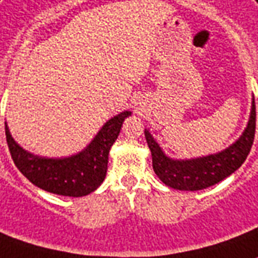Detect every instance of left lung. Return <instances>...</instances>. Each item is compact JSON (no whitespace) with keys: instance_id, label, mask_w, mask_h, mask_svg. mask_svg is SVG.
I'll return each mask as SVG.
<instances>
[{"instance_id":"obj_1","label":"left lung","mask_w":258,"mask_h":258,"mask_svg":"<svg viewBox=\"0 0 258 258\" xmlns=\"http://www.w3.org/2000/svg\"><path fill=\"white\" fill-rule=\"evenodd\" d=\"M255 134V104L253 100L247 128L237 141L222 152L198 159L173 160L162 152L149 131H145L152 152V166L163 183L176 190L196 191L217 184L242 166L251 149Z\"/></svg>"}]
</instances>
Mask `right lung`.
Masks as SVG:
<instances>
[{
    "label": "right lung",
    "instance_id": "obj_1",
    "mask_svg": "<svg viewBox=\"0 0 258 258\" xmlns=\"http://www.w3.org/2000/svg\"><path fill=\"white\" fill-rule=\"evenodd\" d=\"M130 114L123 111L110 118L89 147L71 158L47 159L29 154L14 141L5 124L7 144L15 166L29 181L53 194L82 197L102 184L107 172L109 151Z\"/></svg>",
    "mask_w": 258,
    "mask_h": 258
}]
</instances>
